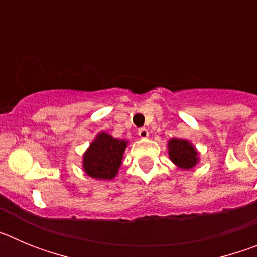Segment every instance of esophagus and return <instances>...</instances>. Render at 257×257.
Instances as JSON below:
<instances>
[{
	"mask_svg": "<svg viewBox=\"0 0 257 257\" xmlns=\"http://www.w3.org/2000/svg\"><path fill=\"white\" fill-rule=\"evenodd\" d=\"M138 134H139L140 138H148L149 131L147 130L145 127H143V128H139V130H138Z\"/></svg>",
	"mask_w": 257,
	"mask_h": 257,
	"instance_id": "esophagus-1",
	"label": "esophagus"
}]
</instances>
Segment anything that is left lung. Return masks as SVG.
Wrapping results in <instances>:
<instances>
[{
	"label": "left lung",
	"instance_id": "1",
	"mask_svg": "<svg viewBox=\"0 0 257 257\" xmlns=\"http://www.w3.org/2000/svg\"><path fill=\"white\" fill-rule=\"evenodd\" d=\"M169 154L172 162L180 169H192L198 161V153L196 148L189 142L183 139L170 140Z\"/></svg>",
	"mask_w": 257,
	"mask_h": 257
}]
</instances>
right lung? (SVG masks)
<instances>
[{"mask_svg":"<svg viewBox=\"0 0 257 257\" xmlns=\"http://www.w3.org/2000/svg\"><path fill=\"white\" fill-rule=\"evenodd\" d=\"M126 140L114 139L105 133L96 136L83 156V169L95 179H113L122 163Z\"/></svg>","mask_w":257,"mask_h":257,"instance_id":"right-lung-1","label":"right lung"}]
</instances>
